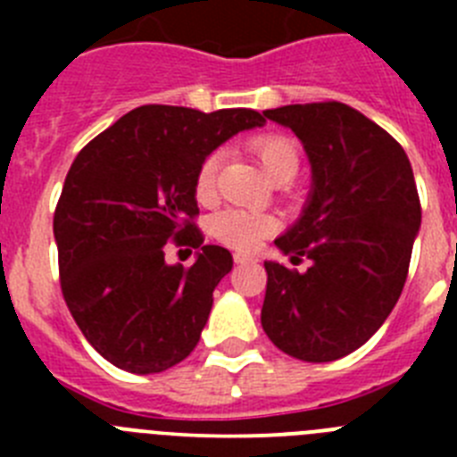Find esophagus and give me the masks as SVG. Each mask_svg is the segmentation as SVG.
I'll return each mask as SVG.
<instances>
[{"label": "esophagus", "mask_w": 457, "mask_h": 457, "mask_svg": "<svg viewBox=\"0 0 457 457\" xmlns=\"http://www.w3.org/2000/svg\"><path fill=\"white\" fill-rule=\"evenodd\" d=\"M233 261H236V263H252V261H256V258L253 256H247V253H233Z\"/></svg>", "instance_id": "1"}]
</instances>
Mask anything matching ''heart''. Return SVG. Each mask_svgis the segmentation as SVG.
I'll return each mask as SVG.
<instances>
[{
  "mask_svg": "<svg viewBox=\"0 0 457 457\" xmlns=\"http://www.w3.org/2000/svg\"><path fill=\"white\" fill-rule=\"evenodd\" d=\"M253 155L263 167L274 183H288L295 173L300 171V148L290 137L268 132L258 135L249 141ZM221 167V153L212 151L204 157L194 176V194L201 204H210L217 194V173ZM277 220L268 212H252L242 208H226L220 210L210 220V233L220 242L228 245L240 252H249L258 242L274 233Z\"/></svg>",
  "mask_w": 457,
  "mask_h": 457,
  "instance_id": "1",
  "label": "heart"
}]
</instances>
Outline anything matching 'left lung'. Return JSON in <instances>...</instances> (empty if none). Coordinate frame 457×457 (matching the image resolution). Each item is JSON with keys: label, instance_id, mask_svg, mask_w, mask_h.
Listing matches in <instances>:
<instances>
[{"label": "left lung", "instance_id": "8db88e82", "mask_svg": "<svg viewBox=\"0 0 457 457\" xmlns=\"http://www.w3.org/2000/svg\"><path fill=\"white\" fill-rule=\"evenodd\" d=\"M311 162L302 217L274 240L306 272L265 261L261 325L278 350L302 361H334L378 332L405 286L421 204L405 151L343 103L265 109Z\"/></svg>", "mask_w": 457, "mask_h": 457}]
</instances>
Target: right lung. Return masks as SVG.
Here are the masks:
<instances>
[{
	"label": "right lung",
	"instance_id": "obj_1",
	"mask_svg": "<svg viewBox=\"0 0 457 457\" xmlns=\"http://www.w3.org/2000/svg\"><path fill=\"white\" fill-rule=\"evenodd\" d=\"M263 123L253 109L144 104L78 153L54 210L62 293L116 369L162 373L196 348L233 256L204 245L194 176L208 153ZM169 239L197 249L189 269L163 261Z\"/></svg>",
	"mask_w": 457,
	"mask_h": 457
}]
</instances>
